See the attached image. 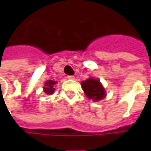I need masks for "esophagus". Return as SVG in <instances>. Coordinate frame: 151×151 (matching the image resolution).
<instances>
[{
	"mask_svg": "<svg viewBox=\"0 0 151 151\" xmlns=\"http://www.w3.org/2000/svg\"><path fill=\"white\" fill-rule=\"evenodd\" d=\"M67 79H69V80H75V76H67Z\"/></svg>",
	"mask_w": 151,
	"mask_h": 151,
	"instance_id": "1",
	"label": "esophagus"
}]
</instances>
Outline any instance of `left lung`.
<instances>
[{
	"mask_svg": "<svg viewBox=\"0 0 151 151\" xmlns=\"http://www.w3.org/2000/svg\"><path fill=\"white\" fill-rule=\"evenodd\" d=\"M81 86L86 96L94 101H99L106 96V91L97 79L89 78L81 82Z\"/></svg>",
	"mask_w": 151,
	"mask_h": 151,
	"instance_id": "left-lung-1",
	"label": "left lung"
}]
</instances>
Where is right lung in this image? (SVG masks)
Instances as JSON below:
<instances>
[{"label":"right lung","instance_id":"obj_1","mask_svg":"<svg viewBox=\"0 0 151 151\" xmlns=\"http://www.w3.org/2000/svg\"><path fill=\"white\" fill-rule=\"evenodd\" d=\"M57 82L55 81H52V80H49L45 82L44 86V91L46 94H49L51 95L52 93H54L55 91V88H54V86L56 84Z\"/></svg>","mask_w":151,"mask_h":151}]
</instances>
